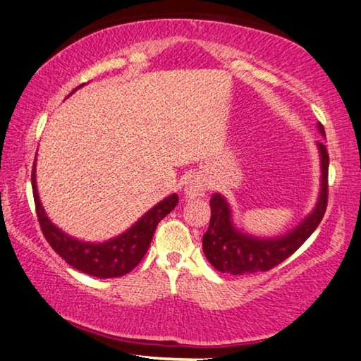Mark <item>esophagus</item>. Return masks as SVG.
Here are the masks:
<instances>
[{
	"label": "esophagus",
	"mask_w": 361,
	"mask_h": 361,
	"mask_svg": "<svg viewBox=\"0 0 361 361\" xmlns=\"http://www.w3.org/2000/svg\"><path fill=\"white\" fill-rule=\"evenodd\" d=\"M205 190H207V183H205V179H202L201 176H193L185 185V195L190 197V199H195V197H199V196H204L205 195Z\"/></svg>",
	"instance_id": "esophagus-1"
}]
</instances>
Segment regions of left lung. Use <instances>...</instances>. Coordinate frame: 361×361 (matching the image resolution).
Masks as SVG:
<instances>
[{
	"label": "left lung",
	"mask_w": 361,
	"mask_h": 361,
	"mask_svg": "<svg viewBox=\"0 0 361 361\" xmlns=\"http://www.w3.org/2000/svg\"><path fill=\"white\" fill-rule=\"evenodd\" d=\"M319 131L324 134V128L318 123ZM319 156H322V193L314 213L304 219L290 233L276 239H259L247 236L238 231L231 224L230 207L221 195L214 193L210 199L212 219L208 230L202 238V247L207 259L212 266L231 275L255 274V271H267L276 267L293 255L306 243V239L314 233L319 226L327 207L329 196V154L322 142H318Z\"/></svg>",
	"instance_id": "left-lung-1"
}]
</instances>
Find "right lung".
I'll return each mask as SVG.
<instances>
[{
	"mask_svg": "<svg viewBox=\"0 0 361 361\" xmlns=\"http://www.w3.org/2000/svg\"><path fill=\"white\" fill-rule=\"evenodd\" d=\"M30 179L32 191H34L37 218L46 241L49 243V245L69 266L83 271L86 275L97 278H117L130 274L142 261L143 256H145L157 224L171 210H174V207L179 202L178 195L168 196L162 202H159L156 207L151 208L145 216H142L123 235L102 244L82 243L78 239L63 233L46 216L42 202L38 199L35 183V162Z\"/></svg>",
	"mask_w": 361,
	"mask_h": 361,
	"instance_id": "obj_1",
	"label": "right lung"
}]
</instances>
